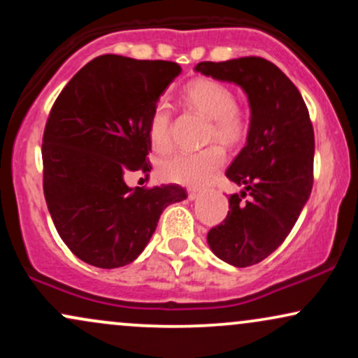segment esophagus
Wrapping results in <instances>:
<instances>
[{
	"instance_id": "obj_1",
	"label": "esophagus",
	"mask_w": 358,
	"mask_h": 358,
	"mask_svg": "<svg viewBox=\"0 0 358 358\" xmlns=\"http://www.w3.org/2000/svg\"><path fill=\"white\" fill-rule=\"evenodd\" d=\"M187 193H188V199H190V200H195V199H199L200 193H202V192H200L199 188H188Z\"/></svg>"
}]
</instances>
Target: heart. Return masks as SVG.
<instances>
[{"instance_id": "obj_1", "label": "heart", "mask_w": 358, "mask_h": 358, "mask_svg": "<svg viewBox=\"0 0 358 358\" xmlns=\"http://www.w3.org/2000/svg\"><path fill=\"white\" fill-rule=\"evenodd\" d=\"M183 101L203 116L210 117L208 138H217L227 145H237L249 133V114L236 104V94L224 82L196 79L183 89ZM148 138L158 153H165L171 146V110L165 102H158L148 119ZM225 163V151L219 145H210L195 153L171 155L159 163V175L170 183L185 187H200L215 175Z\"/></svg>"}]
</instances>
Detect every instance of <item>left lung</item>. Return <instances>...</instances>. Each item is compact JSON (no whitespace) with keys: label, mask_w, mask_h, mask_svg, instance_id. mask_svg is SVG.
<instances>
[{"label":"left lung","mask_w":358,"mask_h":358,"mask_svg":"<svg viewBox=\"0 0 358 358\" xmlns=\"http://www.w3.org/2000/svg\"><path fill=\"white\" fill-rule=\"evenodd\" d=\"M196 72L245 90L248 143L225 171L244 187L207 242L222 261L248 268L273 254L296 224L313 188L315 133L301 94L281 69L261 57L200 62Z\"/></svg>","instance_id":"obj_1"}]
</instances>
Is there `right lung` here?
<instances>
[{"label": "right lung", "mask_w": 358, "mask_h": 358, "mask_svg": "<svg viewBox=\"0 0 358 358\" xmlns=\"http://www.w3.org/2000/svg\"><path fill=\"white\" fill-rule=\"evenodd\" d=\"M182 72L168 60L96 57L53 102L43 131V193L62 241L90 266L114 269L136 259L180 185L129 188L131 171L148 175V119Z\"/></svg>", "instance_id": "1"}]
</instances>
